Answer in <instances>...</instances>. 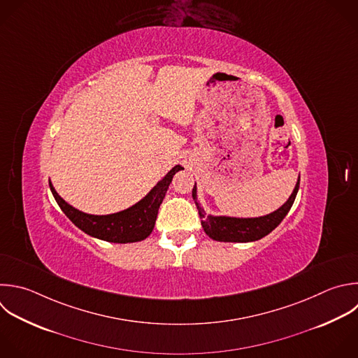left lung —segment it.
Listing matches in <instances>:
<instances>
[{
	"label": "left lung",
	"mask_w": 358,
	"mask_h": 358,
	"mask_svg": "<svg viewBox=\"0 0 358 358\" xmlns=\"http://www.w3.org/2000/svg\"><path fill=\"white\" fill-rule=\"evenodd\" d=\"M298 189H299V178L289 199L274 213L267 214L264 217H259V218H231V217L207 215L197 201L196 185L193 187L192 196L199 210L201 227L211 239L220 241V242H253L270 234L284 220L291 206L294 204Z\"/></svg>",
	"instance_id": "8db88e82"
}]
</instances>
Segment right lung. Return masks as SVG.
I'll list each match as a JSON object with an SVG mask.
<instances>
[{
	"label": "right lung",
	"instance_id": "add662e5",
	"mask_svg": "<svg viewBox=\"0 0 358 358\" xmlns=\"http://www.w3.org/2000/svg\"><path fill=\"white\" fill-rule=\"evenodd\" d=\"M180 165L172 168L166 176L157 183V186L133 207L109 215H92L85 214L69 203H66L55 190L52 182H49L50 190L63 210V213L85 234L115 243H129L145 239L154 229L159 206L165 197V193L176 172L182 171Z\"/></svg>",
	"mask_w": 358,
	"mask_h": 358
}]
</instances>
